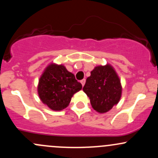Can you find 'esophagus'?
I'll return each instance as SVG.
<instances>
[{
    "mask_svg": "<svg viewBox=\"0 0 158 158\" xmlns=\"http://www.w3.org/2000/svg\"><path fill=\"white\" fill-rule=\"evenodd\" d=\"M81 83H82V86H84L85 83V79H82V80H81Z\"/></svg>",
    "mask_w": 158,
    "mask_h": 158,
    "instance_id": "obj_1",
    "label": "esophagus"
}]
</instances>
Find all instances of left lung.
<instances>
[{"label":"left lung","instance_id":"8db88e82","mask_svg":"<svg viewBox=\"0 0 158 158\" xmlns=\"http://www.w3.org/2000/svg\"><path fill=\"white\" fill-rule=\"evenodd\" d=\"M83 91L89 98L92 108L99 113H106L118 103L122 86L119 76L110 64L99 65L91 70Z\"/></svg>","mask_w":158,"mask_h":158}]
</instances>
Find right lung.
I'll return each instance as SVG.
<instances>
[{"label": "right lung", "mask_w": 158, "mask_h": 158, "mask_svg": "<svg viewBox=\"0 0 158 158\" xmlns=\"http://www.w3.org/2000/svg\"><path fill=\"white\" fill-rule=\"evenodd\" d=\"M82 85L63 64L50 63L43 70L37 85L41 101L54 111H60L70 104L74 94Z\"/></svg>", "instance_id": "right-lung-1"}]
</instances>
